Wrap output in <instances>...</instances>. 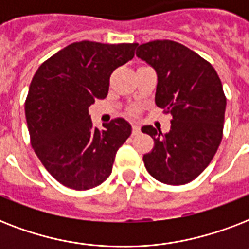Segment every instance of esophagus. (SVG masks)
Masks as SVG:
<instances>
[{
	"mask_svg": "<svg viewBox=\"0 0 249 249\" xmlns=\"http://www.w3.org/2000/svg\"><path fill=\"white\" fill-rule=\"evenodd\" d=\"M133 136H137V134H140L141 133V128H140V125L138 124H133Z\"/></svg>",
	"mask_w": 249,
	"mask_h": 249,
	"instance_id": "34e87169",
	"label": "esophagus"
}]
</instances>
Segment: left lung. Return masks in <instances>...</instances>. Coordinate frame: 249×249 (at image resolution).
Masks as SVG:
<instances>
[{
  "label": "left lung",
  "mask_w": 249,
  "mask_h": 249,
  "mask_svg": "<svg viewBox=\"0 0 249 249\" xmlns=\"http://www.w3.org/2000/svg\"><path fill=\"white\" fill-rule=\"evenodd\" d=\"M137 56L155 70V103L173 116L165 134L152 125L142 132L154 138L143 155L148 173L166 185H185L208 166L222 140L226 98L212 64L170 40L140 45Z\"/></svg>",
  "instance_id": "8db88e82"
}]
</instances>
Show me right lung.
I'll list each match as a JSON object with an SVG mask.
<instances>
[{"label": "right lung", "instance_id": "1", "mask_svg": "<svg viewBox=\"0 0 249 249\" xmlns=\"http://www.w3.org/2000/svg\"><path fill=\"white\" fill-rule=\"evenodd\" d=\"M137 45L73 42L44 62L33 76L25 101L31 143L62 185L93 189L112 172L132 125L115 119L103 129L94 128L89 107L107 97L109 76L133 59Z\"/></svg>", "mask_w": 249, "mask_h": 249}]
</instances>
